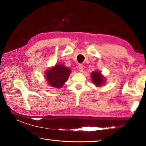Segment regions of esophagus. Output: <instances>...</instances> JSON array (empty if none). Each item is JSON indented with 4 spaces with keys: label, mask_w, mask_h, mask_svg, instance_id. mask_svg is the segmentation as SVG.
<instances>
[{
    "label": "esophagus",
    "mask_w": 146,
    "mask_h": 146,
    "mask_svg": "<svg viewBox=\"0 0 146 146\" xmlns=\"http://www.w3.org/2000/svg\"><path fill=\"white\" fill-rule=\"evenodd\" d=\"M78 70L79 71H80V72H82L83 70H84V66L82 64H79L78 65Z\"/></svg>",
    "instance_id": "esophagus-1"
}]
</instances>
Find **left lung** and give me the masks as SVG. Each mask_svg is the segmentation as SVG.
<instances>
[{
  "mask_svg": "<svg viewBox=\"0 0 146 146\" xmlns=\"http://www.w3.org/2000/svg\"><path fill=\"white\" fill-rule=\"evenodd\" d=\"M91 78L94 84L98 87H101L103 84H104L106 82V79L102 75L101 72L98 71H94L91 73Z\"/></svg>",
  "mask_w": 146,
  "mask_h": 146,
  "instance_id": "1",
  "label": "left lung"
}]
</instances>
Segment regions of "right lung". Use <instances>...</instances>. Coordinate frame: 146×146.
I'll return each instance as SVG.
<instances>
[{
	"label": "right lung",
	"mask_w": 146,
	"mask_h": 146,
	"mask_svg": "<svg viewBox=\"0 0 146 146\" xmlns=\"http://www.w3.org/2000/svg\"><path fill=\"white\" fill-rule=\"evenodd\" d=\"M70 73V68L62 64H56L46 71L45 77L51 87L60 88L68 80Z\"/></svg>",
	"instance_id": "add662e5"
}]
</instances>
